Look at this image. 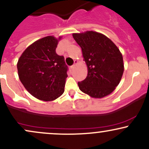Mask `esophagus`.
Segmentation results:
<instances>
[{"mask_svg":"<svg viewBox=\"0 0 149 149\" xmlns=\"http://www.w3.org/2000/svg\"><path fill=\"white\" fill-rule=\"evenodd\" d=\"M77 64H78V61H76V60H75L74 61V64H73V66H71V69H72V70H73V69H75V67H76V65Z\"/></svg>","mask_w":149,"mask_h":149,"instance_id":"34e87169","label":"esophagus"}]
</instances>
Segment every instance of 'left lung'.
Wrapping results in <instances>:
<instances>
[{
	"instance_id": "left-lung-1",
	"label": "left lung",
	"mask_w": 149,
	"mask_h": 149,
	"mask_svg": "<svg viewBox=\"0 0 149 149\" xmlns=\"http://www.w3.org/2000/svg\"><path fill=\"white\" fill-rule=\"evenodd\" d=\"M81 47L88 67L86 78L78 82L82 92L92 98H103L115 90L124 71L123 55L114 42L104 34L87 31L73 33Z\"/></svg>"
}]
</instances>
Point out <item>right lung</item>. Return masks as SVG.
I'll use <instances>...</instances> for the list:
<instances>
[{"label":"right lung","mask_w":149,"mask_h":149,"mask_svg":"<svg viewBox=\"0 0 149 149\" xmlns=\"http://www.w3.org/2000/svg\"><path fill=\"white\" fill-rule=\"evenodd\" d=\"M61 38L49 36L39 39L27 47L18 59L19 78L38 100H55L64 92L67 66L64 57L55 51Z\"/></svg>","instance_id":"add662e5"}]
</instances>
